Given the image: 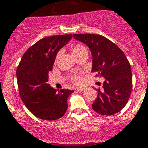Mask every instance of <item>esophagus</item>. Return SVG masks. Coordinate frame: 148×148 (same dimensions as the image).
I'll use <instances>...</instances> for the list:
<instances>
[{"label":"esophagus","instance_id":"esophagus-1","mask_svg":"<svg viewBox=\"0 0 148 148\" xmlns=\"http://www.w3.org/2000/svg\"><path fill=\"white\" fill-rule=\"evenodd\" d=\"M85 89L84 87H77L76 88V90L78 91V92H83Z\"/></svg>","mask_w":148,"mask_h":148}]
</instances>
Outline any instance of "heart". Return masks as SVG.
I'll return each instance as SVG.
<instances>
[{
	"label": "heart",
	"instance_id": "b5f03b06",
	"mask_svg": "<svg viewBox=\"0 0 148 148\" xmlns=\"http://www.w3.org/2000/svg\"><path fill=\"white\" fill-rule=\"evenodd\" d=\"M86 51V49L85 46L81 45V44H76V45H74L72 47V49H71V53H72L73 56L74 57V56L79 54L80 53H82V51ZM59 56V53H58V54L56 55V60L58 59ZM71 80H72L74 83H79L80 82H81L82 79L79 75H74L71 77Z\"/></svg>",
	"mask_w": 148,
	"mask_h": 148
}]
</instances>
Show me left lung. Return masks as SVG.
I'll list each match as a JSON object with an SVG mask.
<instances>
[{"label": "left lung", "mask_w": 148, "mask_h": 148, "mask_svg": "<svg viewBox=\"0 0 148 148\" xmlns=\"http://www.w3.org/2000/svg\"><path fill=\"white\" fill-rule=\"evenodd\" d=\"M76 40L89 48L92 71L104 78L92 109L102 115L120 112L129 100L132 86L131 66L126 56L116 44L99 34H73Z\"/></svg>", "instance_id": "1"}]
</instances>
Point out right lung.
I'll use <instances>...</instances> for the list:
<instances>
[{
	"label": "right lung",
	"mask_w": 148,
	"mask_h": 148,
	"mask_svg": "<svg viewBox=\"0 0 148 148\" xmlns=\"http://www.w3.org/2000/svg\"><path fill=\"white\" fill-rule=\"evenodd\" d=\"M72 34L41 38L23 55L16 71L19 94L34 115L44 120H56L66 112L67 99L74 90L56 89L47 83L59 51Z\"/></svg>",
	"instance_id": "obj_1"
}]
</instances>
